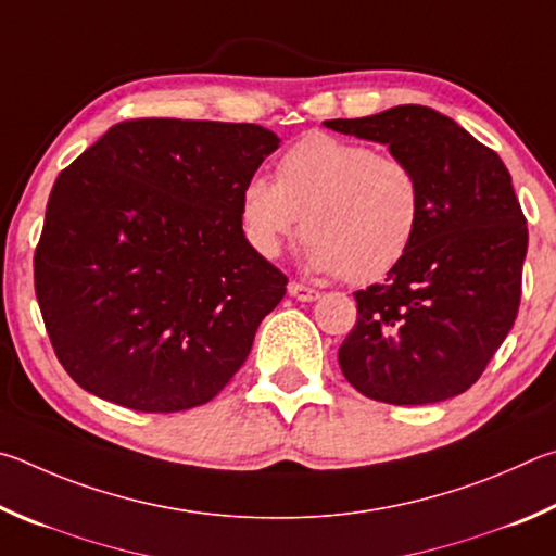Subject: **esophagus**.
I'll return each instance as SVG.
<instances>
[{"label":"esophagus","mask_w":556,"mask_h":556,"mask_svg":"<svg viewBox=\"0 0 556 556\" xmlns=\"http://www.w3.org/2000/svg\"><path fill=\"white\" fill-rule=\"evenodd\" d=\"M288 293L293 295L295 300H300V303H313V300L319 298V290L309 288V286H305V283H290V286H288Z\"/></svg>","instance_id":"34e87169"}]
</instances>
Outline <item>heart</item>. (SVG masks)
<instances>
[{"instance_id": "heart-1", "label": "heart", "mask_w": 556, "mask_h": 556, "mask_svg": "<svg viewBox=\"0 0 556 556\" xmlns=\"http://www.w3.org/2000/svg\"><path fill=\"white\" fill-rule=\"evenodd\" d=\"M239 219L263 258H276L303 227L309 268L368 283L410 251L422 222V185L403 159L309 134L280 155L276 182L263 175L247 180Z\"/></svg>"}]
</instances>
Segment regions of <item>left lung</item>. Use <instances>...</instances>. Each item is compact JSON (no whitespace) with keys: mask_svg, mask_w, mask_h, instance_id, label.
Here are the masks:
<instances>
[{"mask_svg":"<svg viewBox=\"0 0 556 556\" xmlns=\"http://www.w3.org/2000/svg\"><path fill=\"white\" fill-rule=\"evenodd\" d=\"M327 129L386 143L422 185V222L383 283L354 293L339 366L358 393L430 405L479 381L518 317L528 224L498 153L450 116L401 104Z\"/></svg>","mask_w":556,"mask_h":556,"instance_id":"left-lung-1","label":"left lung"}]
</instances>
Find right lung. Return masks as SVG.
<instances>
[{
    "label": "right lung",
    "mask_w": 556,
    "mask_h": 556,
    "mask_svg": "<svg viewBox=\"0 0 556 556\" xmlns=\"http://www.w3.org/2000/svg\"><path fill=\"white\" fill-rule=\"evenodd\" d=\"M278 143L258 124L131 119L58 175L34 283L77 386L178 413L231 381L288 286L239 219L243 185Z\"/></svg>",
    "instance_id": "obj_1"
}]
</instances>
